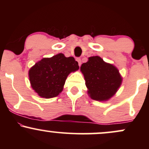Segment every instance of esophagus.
Returning a JSON list of instances; mask_svg holds the SVG:
<instances>
[{"mask_svg": "<svg viewBox=\"0 0 149 149\" xmlns=\"http://www.w3.org/2000/svg\"><path fill=\"white\" fill-rule=\"evenodd\" d=\"M76 61L78 62V65H79V66H80V65H81V59H80V58H77Z\"/></svg>", "mask_w": 149, "mask_h": 149, "instance_id": "esophagus-1", "label": "esophagus"}]
</instances>
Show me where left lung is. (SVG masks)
Masks as SVG:
<instances>
[{
    "mask_svg": "<svg viewBox=\"0 0 149 149\" xmlns=\"http://www.w3.org/2000/svg\"><path fill=\"white\" fill-rule=\"evenodd\" d=\"M88 94L92 100L106 102L115 95L123 82L118 69L99 56L88 58L80 66Z\"/></svg>",
    "mask_w": 149,
    "mask_h": 149,
    "instance_id": "8db88e82",
    "label": "left lung"
}]
</instances>
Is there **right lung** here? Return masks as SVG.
Wrapping results in <instances>:
<instances>
[{
    "mask_svg": "<svg viewBox=\"0 0 149 149\" xmlns=\"http://www.w3.org/2000/svg\"><path fill=\"white\" fill-rule=\"evenodd\" d=\"M78 69L74 58L66 57L62 53L42 58L29 71L31 86L42 98H53L62 92L67 76Z\"/></svg>",
    "mask_w": 149,
    "mask_h": 149,
    "instance_id": "add662e5",
    "label": "right lung"
}]
</instances>
